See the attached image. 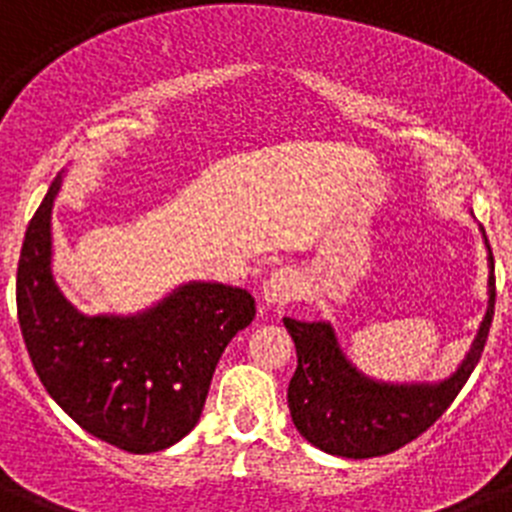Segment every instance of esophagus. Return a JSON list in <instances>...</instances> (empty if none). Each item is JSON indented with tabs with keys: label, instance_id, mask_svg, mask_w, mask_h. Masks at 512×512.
I'll return each instance as SVG.
<instances>
[{
	"label": "esophagus",
	"instance_id": "esophagus-1",
	"mask_svg": "<svg viewBox=\"0 0 512 512\" xmlns=\"http://www.w3.org/2000/svg\"><path fill=\"white\" fill-rule=\"evenodd\" d=\"M297 284H300L297 271L289 269V266H282V269L271 271L269 279L264 282V289H261V297L269 305H287L297 295Z\"/></svg>",
	"mask_w": 512,
	"mask_h": 512
}]
</instances>
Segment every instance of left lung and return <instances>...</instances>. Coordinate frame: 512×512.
Masks as SVG:
<instances>
[{
    "label": "left lung",
    "instance_id": "left-lung-1",
    "mask_svg": "<svg viewBox=\"0 0 512 512\" xmlns=\"http://www.w3.org/2000/svg\"><path fill=\"white\" fill-rule=\"evenodd\" d=\"M485 235V230H482ZM487 243V235H485ZM490 251V243H487ZM490 302L469 354L441 382H379L356 369L338 346L333 325L284 318L295 341L297 372L287 402L297 431L320 451L346 459L392 454L428 431L449 408L482 359L495 315V259L490 251Z\"/></svg>",
    "mask_w": 512,
    "mask_h": 512
}]
</instances>
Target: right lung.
I'll return each mask as SVG.
<instances>
[{
  "label": "right lung",
  "instance_id": "obj_1",
  "mask_svg": "<svg viewBox=\"0 0 512 512\" xmlns=\"http://www.w3.org/2000/svg\"><path fill=\"white\" fill-rule=\"evenodd\" d=\"M27 225L17 264V318L48 395L87 433L130 454L182 441L200 420L225 346L256 315L246 289L189 282L138 315H84L53 279V200Z\"/></svg>",
  "mask_w": 512,
  "mask_h": 512
}]
</instances>
